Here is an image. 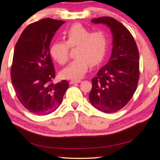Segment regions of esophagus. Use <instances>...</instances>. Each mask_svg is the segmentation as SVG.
I'll return each instance as SVG.
<instances>
[{
	"mask_svg": "<svg viewBox=\"0 0 160 160\" xmlns=\"http://www.w3.org/2000/svg\"><path fill=\"white\" fill-rule=\"evenodd\" d=\"M81 82V80L78 79V80H76V79H73V80H71L70 81V84H74V83H80Z\"/></svg>",
	"mask_w": 160,
	"mask_h": 160,
	"instance_id": "34e87169",
	"label": "esophagus"
}]
</instances>
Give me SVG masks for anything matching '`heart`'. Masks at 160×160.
<instances>
[{
	"instance_id": "obj_1",
	"label": "heart",
	"mask_w": 160,
	"mask_h": 160,
	"mask_svg": "<svg viewBox=\"0 0 160 160\" xmlns=\"http://www.w3.org/2000/svg\"><path fill=\"white\" fill-rule=\"evenodd\" d=\"M65 41L53 42L50 48L52 59L59 64H65L69 59V48L75 47L76 57L61 71L63 79L81 78L88 71L89 65L95 66L102 61L107 54L109 38L102 31L91 32L81 24L76 23L63 32Z\"/></svg>"
}]
</instances>
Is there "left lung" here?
<instances>
[{
  "label": "left lung",
  "mask_w": 160,
  "mask_h": 160,
  "mask_svg": "<svg viewBox=\"0 0 160 160\" xmlns=\"http://www.w3.org/2000/svg\"><path fill=\"white\" fill-rule=\"evenodd\" d=\"M91 22L108 25L113 38L109 62L92 79L89 101L103 112H115L129 102L136 91L139 78L138 49L129 30L115 18L103 17Z\"/></svg>",
  "instance_id": "left-lung-1"
}]
</instances>
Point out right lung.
<instances>
[{
    "mask_svg": "<svg viewBox=\"0 0 160 160\" xmlns=\"http://www.w3.org/2000/svg\"><path fill=\"white\" fill-rule=\"evenodd\" d=\"M64 23L49 18L31 23L14 47L11 70L13 88L21 104L37 115L55 111L69 88L65 80L52 83L55 71L49 50L53 36Z\"/></svg>",
    "mask_w": 160,
    "mask_h": 160,
    "instance_id": "1",
    "label": "right lung"
}]
</instances>
